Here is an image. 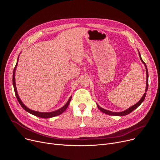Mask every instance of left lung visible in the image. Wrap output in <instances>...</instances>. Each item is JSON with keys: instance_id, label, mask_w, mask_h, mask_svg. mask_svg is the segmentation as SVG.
<instances>
[{"instance_id": "left-lung-1", "label": "left lung", "mask_w": 160, "mask_h": 160, "mask_svg": "<svg viewBox=\"0 0 160 160\" xmlns=\"http://www.w3.org/2000/svg\"><path fill=\"white\" fill-rule=\"evenodd\" d=\"M139 57H140V59H141V62L145 64V67H146V69H147V86H146L145 93H144L143 96L142 97V98L140 99V100H139V101L137 104H136L135 105H133V106H132V107L129 108L128 109H127V110L123 111V112H110V111H108V110H104V109L102 108L101 107H100V106L97 104V107H98V108L99 109V110H100V111L102 112L103 113H106V114H108V115H115V116H124V115H128V114L130 113L132 111H133L134 110H135V109H136V108H138V106H139V105H140L142 102H143V100H145V96H146V95H147V90H148V70H147V67L146 63H145L143 61H142V58H141V55H140L139 52Z\"/></svg>"}]
</instances>
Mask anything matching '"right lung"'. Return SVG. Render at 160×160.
<instances>
[{"instance_id": "right-lung-1", "label": "right lung", "mask_w": 160, "mask_h": 160, "mask_svg": "<svg viewBox=\"0 0 160 160\" xmlns=\"http://www.w3.org/2000/svg\"><path fill=\"white\" fill-rule=\"evenodd\" d=\"M18 58H19V57H18ZM18 62H17V63L15 65V68L13 69V85L14 91H15V96L17 97V99H18V102H19L20 105L22 106V108L24 109V110H26L27 112H28V113H31V114H32L33 115L39 117H41V118H50V117H53L62 114V113H63L65 112V110L67 108V107H68L69 104V102H70L71 100V98H72L71 97H70V98L69 99V100H68V101H67V102L65 104V106H63L62 108L59 109V110H58L56 111H54V112H52L45 113V112H36V111H33V110H30V109L28 108L26 106L24 105V104L22 102V101L21 100L20 98L19 97V95L18 94V91H17L16 86H15V69H16V66H17V65H18Z\"/></svg>"}]
</instances>
